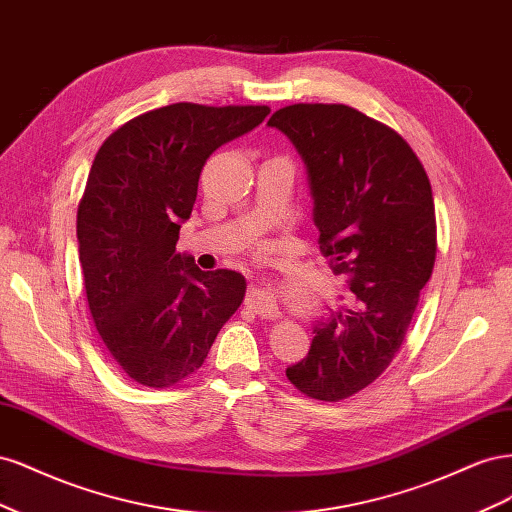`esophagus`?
Listing matches in <instances>:
<instances>
[{
	"instance_id": "obj_1",
	"label": "esophagus",
	"mask_w": 512,
	"mask_h": 512,
	"mask_svg": "<svg viewBox=\"0 0 512 512\" xmlns=\"http://www.w3.org/2000/svg\"><path fill=\"white\" fill-rule=\"evenodd\" d=\"M247 303L254 312L262 318H275L277 316V303H275V286L269 282H256L247 294Z\"/></svg>"
}]
</instances>
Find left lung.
Listing matches in <instances>:
<instances>
[{
	"label": "left lung",
	"mask_w": 512,
	"mask_h": 512,
	"mask_svg": "<svg viewBox=\"0 0 512 512\" xmlns=\"http://www.w3.org/2000/svg\"><path fill=\"white\" fill-rule=\"evenodd\" d=\"M267 126L299 151L320 252L354 292V307L314 324L286 376L307 397L339 401L374 382L404 342L436 262L431 185L404 138L346 104H292Z\"/></svg>",
	"instance_id": "8db88e82"
}]
</instances>
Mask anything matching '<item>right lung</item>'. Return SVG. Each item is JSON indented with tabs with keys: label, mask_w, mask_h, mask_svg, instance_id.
<instances>
[{
	"label": "right lung",
	"mask_w": 512,
	"mask_h": 512,
	"mask_svg": "<svg viewBox=\"0 0 512 512\" xmlns=\"http://www.w3.org/2000/svg\"><path fill=\"white\" fill-rule=\"evenodd\" d=\"M267 115L179 102L128 121L96 153L76 213L79 260L102 342L138 384L194 374L245 297L241 273L200 271L177 241L207 158Z\"/></svg>",
	"instance_id": "add662e5"
}]
</instances>
